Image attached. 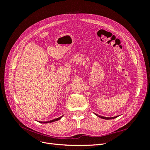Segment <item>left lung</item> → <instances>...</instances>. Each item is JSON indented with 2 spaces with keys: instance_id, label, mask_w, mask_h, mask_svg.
<instances>
[{
  "instance_id": "left-lung-1",
  "label": "left lung",
  "mask_w": 150,
  "mask_h": 150,
  "mask_svg": "<svg viewBox=\"0 0 150 150\" xmlns=\"http://www.w3.org/2000/svg\"><path fill=\"white\" fill-rule=\"evenodd\" d=\"M95 115H96L97 116L101 117V118H103V119H104V120H111V119H114V118H116V117H118V116H115V117H104V116H99V115H98L97 114H96V113H94Z\"/></svg>"
}]
</instances>
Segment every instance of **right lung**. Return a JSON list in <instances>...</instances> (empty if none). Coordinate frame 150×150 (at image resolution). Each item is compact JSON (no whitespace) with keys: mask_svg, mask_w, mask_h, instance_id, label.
<instances>
[{"mask_svg":"<svg viewBox=\"0 0 150 150\" xmlns=\"http://www.w3.org/2000/svg\"><path fill=\"white\" fill-rule=\"evenodd\" d=\"M62 117V116L59 117H58V118H56L54 120H51V121H38V122H40V123H49V122H54V121H56L59 120Z\"/></svg>","mask_w":150,"mask_h":150,"instance_id":"obj_1","label":"right lung"}]
</instances>
